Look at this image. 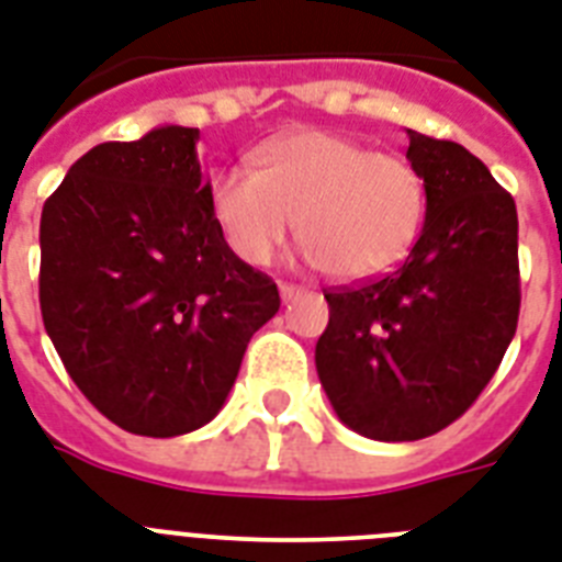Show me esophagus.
Returning <instances> with one entry per match:
<instances>
[{
	"label": "esophagus",
	"instance_id": "esophagus-1",
	"mask_svg": "<svg viewBox=\"0 0 562 562\" xmlns=\"http://www.w3.org/2000/svg\"><path fill=\"white\" fill-rule=\"evenodd\" d=\"M300 294H303V289H300V285H291V282H280V296L285 300V303L296 300Z\"/></svg>",
	"mask_w": 562,
	"mask_h": 562
}]
</instances>
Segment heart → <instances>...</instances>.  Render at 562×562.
<instances>
[{"label":"heart","mask_w":562,"mask_h":562,"mask_svg":"<svg viewBox=\"0 0 562 562\" xmlns=\"http://www.w3.org/2000/svg\"><path fill=\"white\" fill-rule=\"evenodd\" d=\"M210 210L231 250L248 266L273 262L300 218L312 266L337 280H372L415 245L427 190L404 155L372 153L328 130H300L262 144L254 170L218 172Z\"/></svg>","instance_id":"1"}]
</instances>
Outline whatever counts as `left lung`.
<instances>
[{
	"label": "left lung",
	"instance_id": "8db88e82",
	"mask_svg": "<svg viewBox=\"0 0 562 562\" xmlns=\"http://www.w3.org/2000/svg\"><path fill=\"white\" fill-rule=\"evenodd\" d=\"M427 216L386 277L323 291L317 375L337 418L378 441L445 430L503 363L519 321L517 204L462 144L407 130Z\"/></svg>",
	"mask_w": 562,
	"mask_h": 562
}]
</instances>
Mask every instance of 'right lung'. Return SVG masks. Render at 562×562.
<instances>
[{
  "label": "right lung",
  "instance_id": "right-lung-1",
  "mask_svg": "<svg viewBox=\"0 0 562 562\" xmlns=\"http://www.w3.org/2000/svg\"><path fill=\"white\" fill-rule=\"evenodd\" d=\"M199 130L158 126L77 158L40 218V308L63 367L109 422L170 439L222 409L277 282L210 210Z\"/></svg>",
  "mask_w": 562,
  "mask_h": 562
}]
</instances>
